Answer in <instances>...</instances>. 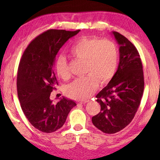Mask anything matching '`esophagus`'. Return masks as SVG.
<instances>
[{"label":"esophagus","mask_w":160,"mask_h":160,"mask_svg":"<svg viewBox=\"0 0 160 160\" xmlns=\"http://www.w3.org/2000/svg\"><path fill=\"white\" fill-rule=\"evenodd\" d=\"M88 102H89L88 100H85V101H82V102H80V104H85V103Z\"/></svg>","instance_id":"esophagus-1"}]
</instances>
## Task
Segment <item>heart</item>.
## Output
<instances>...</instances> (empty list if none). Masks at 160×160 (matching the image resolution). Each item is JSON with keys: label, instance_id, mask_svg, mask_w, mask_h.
Wrapping results in <instances>:
<instances>
[{"label": "heart", "instance_id": "1", "mask_svg": "<svg viewBox=\"0 0 160 160\" xmlns=\"http://www.w3.org/2000/svg\"><path fill=\"white\" fill-rule=\"evenodd\" d=\"M70 53L85 61V77L75 79L66 88L68 96L75 99H88L98 86L112 79L118 65V53L114 43L107 39L83 37L75 42ZM56 73L63 80L68 79L70 71L66 59L59 56L55 63Z\"/></svg>", "mask_w": 160, "mask_h": 160}]
</instances>
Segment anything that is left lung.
<instances>
[{
  "label": "left lung",
  "mask_w": 160,
  "mask_h": 160,
  "mask_svg": "<svg viewBox=\"0 0 160 160\" xmlns=\"http://www.w3.org/2000/svg\"><path fill=\"white\" fill-rule=\"evenodd\" d=\"M112 34L120 45L118 69L109 84L97 94L101 109L92 118L94 126L108 134L121 131L131 122L144 90L142 65L137 48L122 34Z\"/></svg>",
  "instance_id": "left-lung-1"
}]
</instances>
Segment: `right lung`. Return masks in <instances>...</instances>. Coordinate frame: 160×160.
<instances>
[{
    "instance_id": "add662e5",
    "label": "right lung",
    "mask_w": 160,
    "mask_h": 160,
    "mask_svg": "<svg viewBox=\"0 0 160 160\" xmlns=\"http://www.w3.org/2000/svg\"><path fill=\"white\" fill-rule=\"evenodd\" d=\"M80 30L48 29L29 43L20 59L17 90L22 112L35 128L52 132L61 128L76 103L63 97L53 104L51 92L58 85L53 70L58 51Z\"/></svg>"
}]
</instances>
